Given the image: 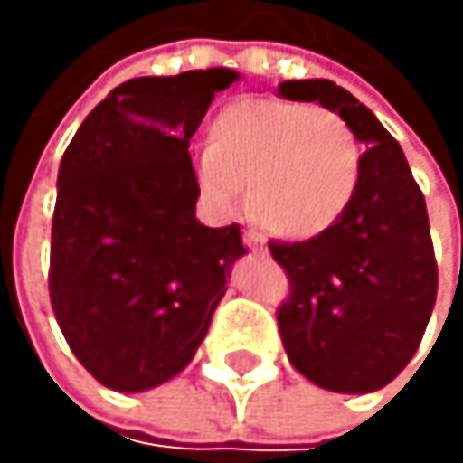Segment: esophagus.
I'll return each instance as SVG.
<instances>
[{
	"label": "esophagus",
	"mask_w": 463,
	"mask_h": 463,
	"mask_svg": "<svg viewBox=\"0 0 463 463\" xmlns=\"http://www.w3.org/2000/svg\"><path fill=\"white\" fill-rule=\"evenodd\" d=\"M244 244L250 250H255V252H266V241H263L260 233H255V230H247V233H244Z\"/></svg>",
	"instance_id": "1"
}]
</instances>
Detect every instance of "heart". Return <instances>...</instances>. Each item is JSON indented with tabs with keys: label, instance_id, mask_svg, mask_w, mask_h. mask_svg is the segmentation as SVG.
<instances>
[{
	"label": "heart",
	"instance_id": "obj_1",
	"mask_svg": "<svg viewBox=\"0 0 463 463\" xmlns=\"http://www.w3.org/2000/svg\"><path fill=\"white\" fill-rule=\"evenodd\" d=\"M205 197L222 211L247 205L278 236L311 239L350 205L358 185V144L342 116L322 108L236 99L194 157Z\"/></svg>",
	"mask_w": 463,
	"mask_h": 463
}]
</instances>
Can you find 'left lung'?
Masks as SVG:
<instances>
[{
    "label": "left lung",
    "instance_id": "1",
    "mask_svg": "<svg viewBox=\"0 0 463 463\" xmlns=\"http://www.w3.org/2000/svg\"><path fill=\"white\" fill-rule=\"evenodd\" d=\"M278 91L339 113L366 146L355 194L339 219L308 241H269L291 283L278 308L286 355L322 389H383L414 358L436 302L439 269L425 197L400 144L345 88L288 80Z\"/></svg>",
    "mask_w": 463,
    "mask_h": 463
}]
</instances>
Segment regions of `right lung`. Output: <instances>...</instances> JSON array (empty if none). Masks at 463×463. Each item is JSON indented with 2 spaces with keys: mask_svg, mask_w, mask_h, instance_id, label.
<instances>
[{
  "mask_svg": "<svg viewBox=\"0 0 463 463\" xmlns=\"http://www.w3.org/2000/svg\"><path fill=\"white\" fill-rule=\"evenodd\" d=\"M233 69L136 77L85 116L63 152L49 299L77 361L113 392L183 372L247 250L239 224L197 219L188 141Z\"/></svg>",
  "mask_w": 463,
  "mask_h": 463,
  "instance_id": "right-lung-1",
  "label": "right lung"
}]
</instances>
